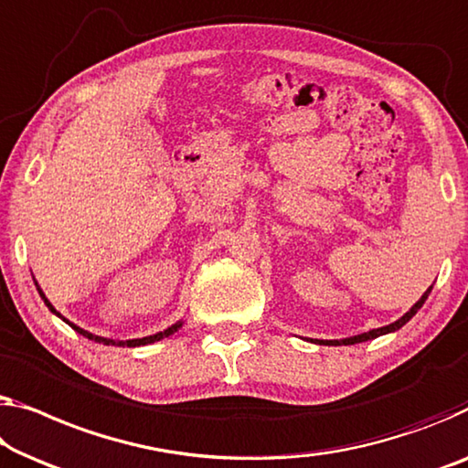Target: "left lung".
Wrapping results in <instances>:
<instances>
[{
    "label": "left lung",
    "mask_w": 468,
    "mask_h": 468,
    "mask_svg": "<svg viewBox=\"0 0 468 468\" xmlns=\"http://www.w3.org/2000/svg\"><path fill=\"white\" fill-rule=\"evenodd\" d=\"M431 290H433V285H431V288L422 294L420 301H418V303L412 306V309H410V311L406 313V315L397 319L395 324H388V325H385V327H376V330H369V332H364V334H357V336H351V338H343V340H311V343H315V345H332V346H340V345H357V343H366V340L378 338V336H382V334H388V332L399 330L401 325H406V324L410 322V319H412V317L416 315L418 309H420V306L424 304V301H427V298H429Z\"/></svg>",
    "instance_id": "obj_1"
}]
</instances>
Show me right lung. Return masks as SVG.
I'll use <instances>...</instances> for the list:
<instances>
[{"label":"right lung","instance_id":"1","mask_svg":"<svg viewBox=\"0 0 468 468\" xmlns=\"http://www.w3.org/2000/svg\"><path fill=\"white\" fill-rule=\"evenodd\" d=\"M35 285H37V283H35ZM37 292H39L41 301H44V303H46V306H48V309H50V311L54 313V315H58V317L62 319V322H65V324H69V325H71L75 332H78V334H81V336H86L88 340H94V343L107 345V346H143V345H151V343H157V340H162V338H167V336H170V334H174V332H178V327H183V322H178V324H174V325H170V327H167V330H164V332H157V334H153V336H144V338H134V340H113V338H102V336H94V334H90L88 330H83V327H80V325H75V324H71V322H69V319H65V317H62V315H60V313H58V311H56V309H54V306L50 304V301H48V298H46V294H44V292H41V288H39V285H37Z\"/></svg>","mask_w":468,"mask_h":468}]
</instances>
